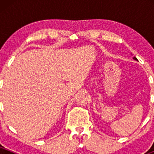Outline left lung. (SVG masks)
Wrapping results in <instances>:
<instances>
[{
    "instance_id": "left-lung-1",
    "label": "left lung",
    "mask_w": 154,
    "mask_h": 154,
    "mask_svg": "<svg viewBox=\"0 0 154 154\" xmlns=\"http://www.w3.org/2000/svg\"><path fill=\"white\" fill-rule=\"evenodd\" d=\"M133 59H134V60H138L137 59H136V57H134V58H133Z\"/></svg>"
}]
</instances>
